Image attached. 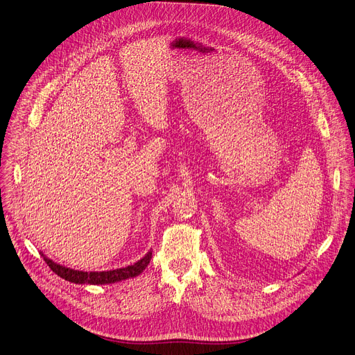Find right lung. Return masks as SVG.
Here are the masks:
<instances>
[{
    "mask_svg": "<svg viewBox=\"0 0 355 355\" xmlns=\"http://www.w3.org/2000/svg\"><path fill=\"white\" fill-rule=\"evenodd\" d=\"M42 255L44 257V261L47 265L51 268L53 272H55L58 276L62 279L76 283V284H110L115 282H122L130 277L139 276L150 263L153 251H148L141 259H139L136 263L129 265L126 268H119V269H112V270H103V272H85V270H76L64 265H60L54 262L53 259L47 258L43 252Z\"/></svg>",
    "mask_w": 355,
    "mask_h": 355,
    "instance_id": "right-lung-1",
    "label": "right lung"
}]
</instances>
